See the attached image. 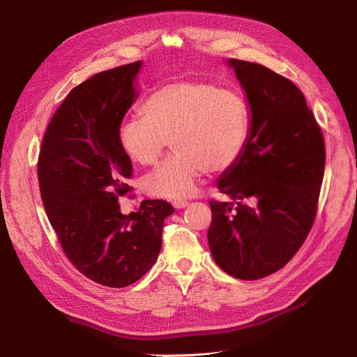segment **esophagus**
Instances as JSON below:
<instances>
[{"mask_svg": "<svg viewBox=\"0 0 357 357\" xmlns=\"http://www.w3.org/2000/svg\"><path fill=\"white\" fill-rule=\"evenodd\" d=\"M188 201H183V199H178V201H174V207L176 210H181V208H186L188 207Z\"/></svg>", "mask_w": 357, "mask_h": 357, "instance_id": "esophagus-1", "label": "esophagus"}]
</instances>
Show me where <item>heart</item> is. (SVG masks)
<instances>
[{
    "label": "heart",
    "mask_w": 357,
    "mask_h": 357,
    "mask_svg": "<svg viewBox=\"0 0 357 357\" xmlns=\"http://www.w3.org/2000/svg\"><path fill=\"white\" fill-rule=\"evenodd\" d=\"M250 112L240 92L201 79H175L155 89L143 116L124 119L117 128L123 152L139 165H152L167 140L174 155L150 172L147 195L163 199L190 197L205 169L211 174L234 166L245 152Z\"/></svg>",
    "instance_id": "obj_1"
}]
</instances>
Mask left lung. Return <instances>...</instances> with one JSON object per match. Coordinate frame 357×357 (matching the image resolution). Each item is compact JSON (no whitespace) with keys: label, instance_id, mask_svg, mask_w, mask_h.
Instances as JSON below:
<instances>
[{"label":"left lung","instance_id":"8db88e82","mask_svg":"<svg viewBox=\"0 0 357 357\" xmlns=\"http://www.w3.org/2000/svg\"><path fill=\"white\" fill-rule=\"evenodd\" d=\"M250 109L245 152L224 171L210 201L208 245L229 275L255 280L284 268L303 246L315 218L326 147L307 101L289 79L269 68L229 59ZM253 197V208L239 202Z\"/></svg>","mask_w":357,"mask_h":357}]
</instances>
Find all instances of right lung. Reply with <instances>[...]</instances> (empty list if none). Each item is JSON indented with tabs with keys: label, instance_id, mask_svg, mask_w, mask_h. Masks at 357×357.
Instances as JSON below:
<instances>
[{
	"label": "right lung",
	"instance_id": "1",
	"mask_svg": "<svg viewBox=\"0 0 357 357\" xmlns=\"http://www.w3.org/2000/svg\"><path fill=\"white\" fill-rule=\"evenodd\" d=\"M142 66L108 69L75 86L47 126L37 167L46 214L68 259L109 288L137 282L155 265L163 221L175 211L162 199H144L128 215L120 211L133 167L117 128L139 97Z\"/></svg>",
	"mask_w": 357,
	"mask_h": 357
}]
</instances>
